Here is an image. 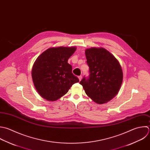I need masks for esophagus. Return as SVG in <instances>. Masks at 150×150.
Here are the masks:
<instances>
[{"label":"esophagus","instance_id":"obj_1","mask_svg":"<svg viewBox=\"0 0 150 150\" xmlns=\"http://www.w3.org/2000/svg\"><path fill=\"white\" fill-rule=\"evenodd\" d=\"M78 78H79V81H81V79H82V76H78Z\"/></svg>","mask_w":150,"mask_h":150}]
</instances>
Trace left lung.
I'll return each mask as SVG.
<instances>
[{"mask_svg":"<svg viewBox=\"0 0 150 150\" xmlns=\"http://www.w3.org/2000/svg\"><path fill=\"white\" fill-rule=\"evenodd\" d=\"M89 77L80 82L86 94L95 103L103 104L118 93L123 82V71L118 60L105 48L85 50Z\"/></svg>","mask_w":150,"mask_h":150,"instance_id":"8db88e82","label":"left lung"}]
</instances>
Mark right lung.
<instances>
[{
	"mask_svg": "<svg viewBox=\"0 0 150 150\" xmlns=\"http://www.w3.org/2000/svg\"><path fill=\"white\" fill-rule=\"evenodd\" d=\"M75 47H51L40 55L34 62L31 76L39 95L48 101H55L65 95L79 79L68 63Z\"/></svg>",
	"mask_w": 150,
	"mask_h": 150,
	"instance_id": "1",
	"label": "right lung"
}]
</instances>
